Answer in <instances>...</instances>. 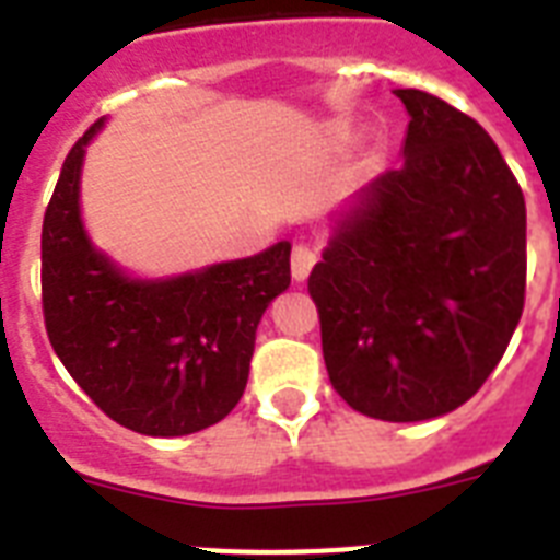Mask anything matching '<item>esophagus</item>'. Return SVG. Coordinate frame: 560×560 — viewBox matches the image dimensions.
Segmentation results:
<instances>
[{"label": "esophagus", "mask_w": 560, "mask_h": 560, "mask_svg": "<svg viewBox=\"0 0 560 560\" xmlns=\"http://www.w3.org/2000/svg\"><path fill=\"white\" fill-rule=\"evenodd\" d=\"M316 264V249L307 244H296L293 246V253H290V270H293V279L305 281L311 276Z\"/></svg>", "instance_id": "obj_1"}]
</instances>
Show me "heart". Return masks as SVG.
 I'll use <instances>...</instances> for the list:
<instances>
[{
  "instance_id": "heart-1",
  "label": "heart",
  "mask_w": 560,
  "mask_h": 560,
  "mask_svg": "<svg viewBox=\"0 0 560 560\" xmlns=\"http://www.w3.org/2000/svg\"><path fill=\"white\" fill-rule=\"evenodd\" d=\"M342 136H349V133H346V130H342Z\"/></svg>"
}]
</instances>
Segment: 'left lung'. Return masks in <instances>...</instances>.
Wrapping results in <instances>:
<instances>
[{"label": "left lung", "instance_id": "8db88e82", "mask_svg": "<svg viewBox=\"0 0 560 560\" xmlns=\"http://www.w3.org/2000/svg\"><path fill=\"white\" fill-rule=\"evenodd\" d=\"M398 168L331 218L307 290L323 358L351 409L427 421L474 398L526 293V202L491 136L421 90Z\"/></svg>", "mask_w": 560, "mask_h": 560}]
</instances>
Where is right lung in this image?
<instances>
[{"label": "right lung", "instance_id": "right-lung-1", "mask_svg": "<svg viewBox=\"0 0 560 560\" xmlns=\"http://www.w3.org/2000/svg\"><path fill=\"white\" fill-rule=\"evenodd\" d=\"M74 142L43 218V314L78 386L127 430L188 435L241 400L255 331L290 288V241L235 261L142 279L92 244L81 218L86 148Z\"/></svg>", "mask_w": 560, "mask_h": 560}]
</instances>
